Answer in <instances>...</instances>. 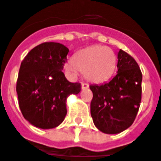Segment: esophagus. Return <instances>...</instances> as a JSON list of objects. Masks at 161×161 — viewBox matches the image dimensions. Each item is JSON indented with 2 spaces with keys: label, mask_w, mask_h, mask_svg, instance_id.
<instances>
[{
  "label": "esophagus",
  "mask_w": 161,
  "mask_h": 161,
  "mask_svg": "<svg viewBox=\"0 0 161 161\" xmlns=\"http://www.w3.org/2000/svg\"><path fill=\"white\" fill-rule=\"evenodd\" d=\"M81 88H82V90H87V89H89V84H85V83H82Z\"/></svg>",
  "instance_id": "34e87169"
}]
</instances>
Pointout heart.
<instances>
[{
    "label": "heart",
    "instance_id": "obj_1",
    "mask_svg": "<svg viewBox=\"0 0 161 161\" xmlns=\"http://www.w3.org/2000/svg\"><path fill=\"white\" fill-rule=\"evenodd\" d=\"M117 68V56L111 48L105 46H91L78 51L73 59L65 65L70 76L77 77L84 72L87 80L102 84L113 77Z\"/></svg>",
    "mask_w": 161,
    "mask_h": 161
}]
</instances>
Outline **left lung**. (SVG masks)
Segmentation results:
<instances>
[{
    "label": "left lung",
    "mask_w": 161,
    "mask_h": 161,
    "mask_svg": "<svg viewBox=\"0 0 161 161\" xmlns=\"http://www.w3.org/2000/svg\"><path fill=\"white\" fill-rule=\"evenodd\" d=\"M118 72L108 83L90 85V114L94 125L106 134H118L131 125L142 99V75L138 64L120 49Z\"/></svg>",
    "instance_id": "obj_1"
}]
</instances>
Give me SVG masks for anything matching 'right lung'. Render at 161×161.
Here are the masks:
<instances>
[{
    "label": "right lung",
    "instance_id": "obj_1",
    "mask_svg": "<svg viewBox=\"0 0 161 161\" xmlns=\"http://www.w3.org/2000/svg\"><path fill=\"white\" fill-rule=\"evenodd\" d=\"M68 52L63 44L44 42L21 63L16 86L19 105L24 118L35 127L59 125L67 113V98L80 92V84L69 82L62 71Z\"/></svg>",
    "mask_w": 161,
    "mask_h": 161
}]
</instances>
